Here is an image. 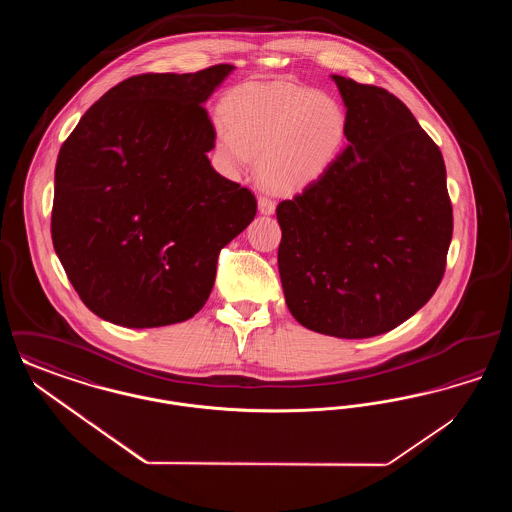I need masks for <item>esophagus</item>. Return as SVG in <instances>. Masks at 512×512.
Returning a JSON list of instances; mask_svg holds the SVG:
<instances>
[{"instance_id": "esophagus-1", "label": "esophagus", "mask_w": 512, "mask_h": 512, "mask_svg": "<svg viewBox=\"0 0 512 512\" xmlns=\"http://www.w3.org/2000/svg\"><path fill=\"white\" fill-rule=\"evenodd\" d=\"M257 205H259V213L261 215H272L276 211V203L272 199H268V197H259Z\"/></svg>"}]
</instances>
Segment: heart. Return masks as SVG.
Segmentation results:
<instances>
[{
    "instance_id": "b5f03b06",
    "label": "heart",
    "mask_w": 512,
    "mask_h": 512,
    "mask_svg": "<svg viewBox=\"0 0 512 512\" xmlns=\"http://www.w3.org/2000/svg\"><path fill=\"white\" fill-rule=\"evenodd\" d=\"M222 117L213 124L220 163L238 171L257 155L261 182L276 192L315 184L338 159L347 134L338 99L286 80L232 88Z\"/></svg>"
}]
</instances>
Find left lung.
<instances>
[{"label": "left lung", "instance_id": "8db88e82", "mask_svg": "<svg viewBox=\"0 0 512 512\" xmlns=\"http://www.w3.org/2000/svg\"><path fill=\"white\" fill-rule=\"evenodd\" d=\"M347 146L328 172L276 207L278 270L293 318L363 340L413 317L438 290L453 236L439 147L384 88L332 74Z\"/></svg>", "mask_w": 512, "mask_h": 512}]
</instances>
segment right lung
Returning <instances> with one entry per match:
<instances>
[{"mask_svg": "<svg viewBox=\"0 0 512 512\" xmlns=\"http://www.w3.org/2000/svg\"><path fill=\"white\" fill-rule=\"evenodd\" d=\"M232 71L130 76L59 149L51 240L99 318L157 328L194 317L220 249L255 217V195L207 157L215 138L203 105Z\"/></svg>", "mask_w": 512, "mask_h": 512, "instance_id": "add662e5", "label": "right lung"}]
</instances>
